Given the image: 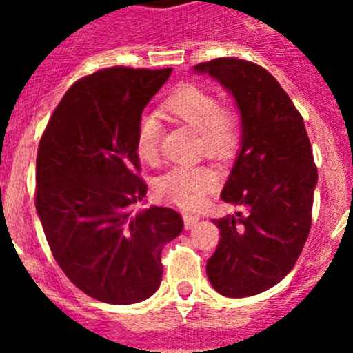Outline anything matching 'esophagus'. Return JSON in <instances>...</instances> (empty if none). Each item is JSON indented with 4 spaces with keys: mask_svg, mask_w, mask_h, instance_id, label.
Listing matches in <instances>:
<instances>
[{
    "mask_svg": "<svg viewBox=\"0 0 353 353\" xmlns=\"http://www.w3.org/2000/svg\"><path fill=\"white\" fill-rule=\"evenodd\" d=\"M183 219H184V225H186V229H191V227H193L199 220V215H194V213H184Z\"/></svg>",
    "mask_w": 353,
    "mask_h": 353,
    "instance_id": "34e87169",
    "label": "esophagus"
}]
</instances>
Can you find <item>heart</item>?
<instances>
[{"mask_svg": "<svg viewBox=\"0 0 353 353\" xmlns=\"http://www.w3.org/2000/svg\"><path fill=\"white\" fill-rule=\"evenodd\" d=\"M163 110L196 131L203 150L208 155L223 159L239 145L241 126L236 112L222 105L219 97L206 88L184 85L163 102ZM160 138L162 123L159 114H143L137 128V154L141 160L152 163L159 159ZM215 184L216 176L208 165L183 163L157 177L155 188L167 201L183 208H198Z\"/></svg>", "mask_w": 353, "mask_h": 353, "instance_id": "b5f03b06", "label": "heart"}]
</instances>
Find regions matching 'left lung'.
I'll use <instances>...</instances> for the list:
<instances>
[{
	"label": "left lung",
	"mask_w": 353,
	"mask_h": 353,
	"mask_svg": "<svg viewBox=\"0 0 353 353\" xmlns=\"http://www.w3.org/2000/svg\"><path fill=\"white\" fill-rule=\"evenodd\" d=\"M236 99L243 148L220 198L239 206L213 219L220 241L206 275L225 297L261 294L294 268L307 241L318 169L301 112L270 71L239 58L194 66Z\"/></svg>",
	"instance_id": "left-lung-1"
}]
</instances>
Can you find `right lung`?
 Returning <instances> with one entry per match:
<instances>
[{
    "label": "right lung",
    "mask_w": 353,
    "mask_h": 353,
    "mask_svg": "<svg viewBox=\"0 0 353 353\" xmlns=\"http://www.w3.org/2000/svg\"><path fill=\"white\" fill-rule=\"evenodd\" d=\"M170 73L112 66L80 78L39 141L35 208L52 256L73 285L108 304L154 294L163 245L184 227L172 208L134 210L148 190L137 154L138 121Z\"/></svg>",
    "instance_id": "obj_1"
}]
</instances>
